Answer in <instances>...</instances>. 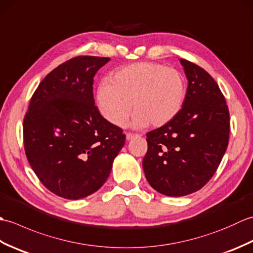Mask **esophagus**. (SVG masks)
<instances>
[{
    "label": "esophagus",
    "mask_w": 253,
    "mask_h": 253,
    "mask_svg": "<svg viewBox=\"0 0 253 253\" xmlns=\"http://www.w3.org/2000/svg\"><path fill=\"white\" fill-rule=\"evenodd\" d=\"M135 137H137L136 133H131V132H127L126 133V139H127V140H131V139H133Z\"/></svg>",
    "instance_id": "34e87169"
}]
</instances>
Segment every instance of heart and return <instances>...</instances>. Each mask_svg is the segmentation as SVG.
<instances>
[{
	"label": "heart",
	"mask_w": 253,
	"mask_h": 253,
	"mask_svg": "<svg viewBox=\"0 0 253 253\" xmlns=\"http://www.w3.org/2000/svg\"><path fill=\"white\" fill-rule=\"evenodd\" d=\"M186 92V80L177 69L142 62L122 67L111 82H102L95 98L112 125L122 126L132 109V127H162L178 115Z\"/></svg>",
	"instance_id": "obj_1"
}]
</instances>
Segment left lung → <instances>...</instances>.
Instances as JSON below:
<instances>
[{
  "instance_id": "8db88e82",
  "label": "left lung",
  "mask_w": 253,
  "mask_h": 253,
  "mask_svg": "<svg viewBox=\"0 0 253 253\" xmlns=\"http://www.w3.org/2000/svg\"><path fill=\"white\" fill-rule=\"evenodd\" d=\"M188 79L182 109L173 121L147 133L146 178L165 196L200 190L212 178L228 146L229 112L211 75L184 58Z\"/></svg>"
}]
</instances>
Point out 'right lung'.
I'll return each mask as SVG.
<instances>
[{
	"instance_id": "add662e5",
	"label": "right lung",
	"mask_w": 253,
	"mask_h": 253,
	"mask_svg": "<svg viewBox=\"0 0 253 253\" xmlns=\"http://www.w3.org/2000/svg\"><path fill=\"white\" fill-rule=\"evenodd\" d=\"M111 58L77 56L38 85L24 118L26 157L56 196L78 200L99 190L126 136L94 105L93 77Z\"/></svg>"
}]
</instances>
